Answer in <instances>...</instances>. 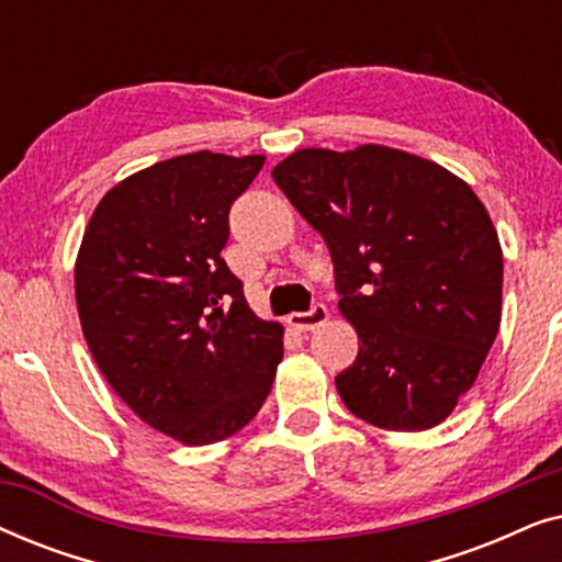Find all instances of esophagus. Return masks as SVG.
Wrapping results in <instances>:
<instances>
[{
    "mask_svg": "<svg viewBox=\"0 0 562 562\" xmlns=\"http://www.w3.org/2000/svg\"><path fill=\"white\" fill-rule=\"evenodd\" d=\"M329 319V312L325 304H314L310 312H294L289 314V325L299 329V333H312V329H317L325 325Z\"/></svg>",
    "mask_w": 562,
    "mask_h": 562,
    "instance_id": "obj_1",
    "label": "esophagus"
}]
</instances>
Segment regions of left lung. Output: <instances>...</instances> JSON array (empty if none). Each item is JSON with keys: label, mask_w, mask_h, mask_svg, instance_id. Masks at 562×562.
Masks as SVG:
<instances>
[{"label": "left lung", "mask_w": 562, "mask_h": 562, "mask_svg": "<svg viewBox=\"0 0 562 562\" xmlns=\"http://www.w3.org/2000/svg\"><path fill=\"white\" fill-rule=\"evenodd\" d=\"M325 237L337 310L358 333L335 379L368 425H440L479 379L502 322V243L475 191L435 160L386 145L302 148L271 171Z\"/></svg>", "instance_id": "8db88e82"}]
</instances>
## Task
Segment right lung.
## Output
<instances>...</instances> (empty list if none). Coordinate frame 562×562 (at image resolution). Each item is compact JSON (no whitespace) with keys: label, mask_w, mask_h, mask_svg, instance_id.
Listing matches in <instances>:
<instances>
[{"label":"right lung","mask_w":562,"mask_h":562,"mask_svg":"<svg viewBox=\"0 0 562 562\" xmlns=\"http://www.w3.org/2000/svg\"><path fill=\"white\" fill-rule=\"evenodd\" d=\"M263 160L196 150L127 176L76 256V310L99 371L145 425L189 448L240 432L283 358V325L250 310L220 256L229 206Z\"/></svg>","instance_id":"1"}]
</instances>
